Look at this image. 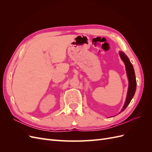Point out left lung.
<instances>
[{"mask_svg":"<svg viewBox=\"0 0 152 152\" xmlns=\"http://www.w3.org/2000/svg\"><path fill=\"white\" fill-rule=\"evenodd\" d=\"M119 54H120V56L122 59V60L124 61V64H125L126 65V73L129 80V87L126 102L124 103V105L122 109L121 110V111L119 112V113H121V112H123L124 110L127 108V107L129 105V104L130 103L131 99H132L133 96H134L135 94L136 89V80L134 68H133L132 65L130 62L128 57L126 56V54L122 51L119 52Z\"/></svg>","mask_w":152,"mask_h":152,"instance_id":"obj_1","label":"left lung"}]
</instances>
